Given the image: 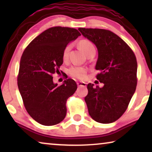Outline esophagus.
<instances>
[{
  "instance_id": "obj_1",
  "label": "esophagus",
  "mask_w": 152,
  "mask_h": 152,
  "mask_svg": "<svg viewBox=\"0 0 152 152\" xmlns=\"http://www.w3.org/2000/svg\"><path fill=\"white\" fill-rule=\"evenodd\" d=\"M77 84L78 86H84V87H85L86 86V83L82 82H77Z\"/></svg>"
}]
</instances>
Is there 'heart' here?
<instances>
[{
	"instance_id": "obj_1",
	"label": "heart",
	"mask_w": 152,
	"mask_h": 152,
	"mask_svg": "<svg viewBox=\"0 0 152 152\" xmlns=\"http://www.w3.org/2000/svg\"><path fill=\"white\" fill-rule=\"evenodd\" d=\"M78 45L80 48L86 54V55L91 53V52L95 51L94 45L93 44L91 41L87 40V39H82V40H81L79 42ZM70 48H71L70 45H67L64 48L63 52H62V57H63L64 59H66L68 58V53H69ZM69 73L73 77L82 80V79H84L85 77H86V69L84 67H82V66H72L69 69Z\"/></svg>"
}]
</instances>
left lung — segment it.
Instances as JSON below:
<instances>
[{
    "mask_svg": "<svg viewBox=\"0 0 152 152\" xmlns=\"http://www.w3.org/2000/svg\"><path fill=\"white\" fill-rule=\"evenodd\" d=\"M96 45L97 80L104 86H87L85 97L88 113L99 123L109 124L121 117L127 109L137 86V61L131 48L122 39L104 29H78Z\"/></svg>",
    "mask_w": 152,
    "mask_h": 152,
    "instance_id": "1",
    "label": "left lung"
}]
</instances>
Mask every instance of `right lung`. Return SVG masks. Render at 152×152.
<instances>
[{"instance_id": "add662e5", "label": "right lung", "mask_w": 152, "mask_h": 152, "mask_svg": "<svg viewBox=\"0 0 152 152\" xmlns=\"http://www.w3.org/2000/svg\"><path fill=\"white\" fill-rule=\"evenodd\" d=\"M80 35L75 28L53 27L33 39L23 51L17 77L18 90L26 111L39 124L55 125L66 117V101L77 86L72 79L57 86L53 75L59 72L64 48Z\"/></svg>"}]
</instances>
